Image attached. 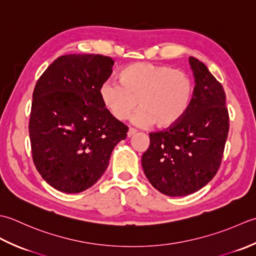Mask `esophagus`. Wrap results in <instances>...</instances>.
Returning <instances> with one entry per match:
<instances>
[{
    "label": "esophagus",
    "mask_w": 256,
    "mask_h": 256,
    "mask_svg": "<svg viewBox=\"0 0 256 256\" xmlns=\"http://www.w3.org/2000/svg\"><path fill=\"white\" fill-rule=\"evenodd\" d=\"M137 132H136V129H134V128H129V130H128V132H127V136H128V138H130V137H132V136Z\"/></svg>",
    "instance_id": "34e87169"
}]
</instances>
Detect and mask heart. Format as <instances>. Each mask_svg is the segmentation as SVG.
I'll list each match as a JSON object with an SVG mask.
<instances>
[{
	"instance_id": "b5f03b06",
	"label": "heart",
	"mask_w": 256,
	"mask_h": 256,
	"mask_svg": "<svg viewBox=\"0 0 256 256\" xmlns=\"http://www.w3.org/2000/svg\"><path fill=\"white\" fill-rule=\"evenodd\" d=\"M194 95V84L184 72L170 66L134 62L119 74V84L105 82L99 96L117 120L134 117L139 127L156 124L160 129L176 126L184 117Z\"/></svg>"
}]
</instances>
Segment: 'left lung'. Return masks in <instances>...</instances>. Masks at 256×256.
<instances>
[{
  "label": "left lung",
  "instance_id": "8db88e82",
  "mask_svg": "<svg viewBox=\"0 0 256 256\" xmlns=\"http://www.w3.org/2000/svg\"><path fill=\"white\" fill-rule=\"evenodd\" d=\"M194 76L190 107L181 122L151 132L142 154L146 176L169 196H184L210 182L220 168L228 132L226 92L208 67L189 57Z\"/></svg>",
  "mask_w": 256,
  "mask_h": 256
}]
</instances>
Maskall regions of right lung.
Segmentation results:
<instances>
[{
  "mask_svg": "<svg viewBox=\"0 0 256 256\" xmlns=\"http://www.w3.org/2000/svg\"><path fill=\"white\" fill-rule=\"evenodd\" d=\"M114 60L96 54L60 56L36 82L30 117L33 161L54 189L78 194L106 171L128 127L105 108L99 88Z\"/></svg>",
  "mask_w": 256,
  "mask_h": 256,
  "instance_id": "add662e5",
  "label": "right lung"
}]
</instances>
